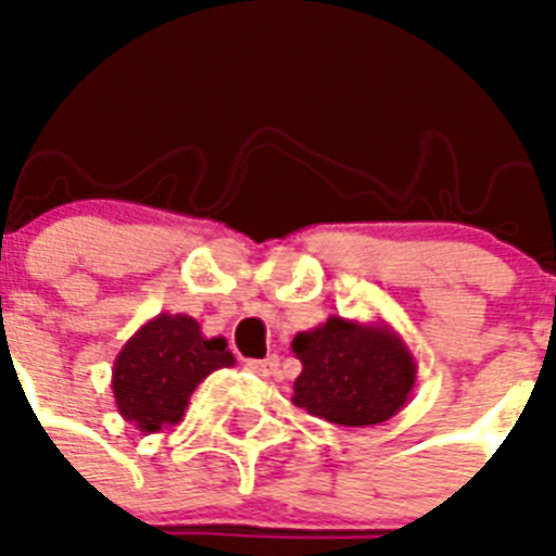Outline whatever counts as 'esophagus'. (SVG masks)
<instances>
[{"mask_svg":"<svg viewBox=\"0 0 556 556\" xmlns=\"http://www.w3.org/2000/svg\"><path fill=\"white\" fill-rule=\"evenodd\" d=\"M245 368L251 374H256V377H270V374H277L279 368V356H265V359H248Z\"/></svg>","mask_w":556,"mask_h":556,"instance_id":"esophagus-1","label":"esophagus"}]
</instances>
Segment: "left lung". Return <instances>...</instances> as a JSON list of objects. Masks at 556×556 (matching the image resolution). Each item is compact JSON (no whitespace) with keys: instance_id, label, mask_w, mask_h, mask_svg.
<instances>
[{"instance_id":"left-lung-1","label":"left lung","mask_w":556,"mask_h":556,"mask_svg":"<svg viewBox=\"0 0 556 556\" xmlns=\"http://www.w3.org/2000/svg\"><path fill=\"white\" fill-rule=\"evenodd\" d=\"M302 374L293 380V405L333 426H377L408 403L417 359L388 323L328 317L291 342Z\"/></svg>"}]
</instances>
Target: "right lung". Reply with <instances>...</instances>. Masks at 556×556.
Masks as SVG:
<instances>
[{"label":"right lung","instance_id":"obj_1","mask_svg":"<svg viewBox=\"0 0 556 556\" xmlns=\"http://www.w3.org/2000/svg\"><path fill=\"white\" fill-rule=\"evenodd\" d=\"M231 365L223 337L207 340L188 314H156L116 354L111 377L116 408L139 431L156 434L185 417L207 374Z\"/></svg>","mask_w":556,"mask_h":556}]
</instances>
